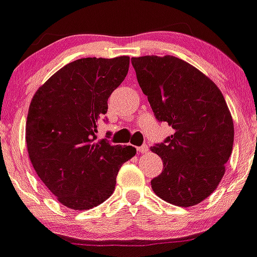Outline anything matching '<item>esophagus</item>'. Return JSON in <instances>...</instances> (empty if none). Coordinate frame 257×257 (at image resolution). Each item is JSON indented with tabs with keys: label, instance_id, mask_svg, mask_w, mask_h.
<instances>
[{
	"label": "esophagus",
	"instance_id": "obj_1",
	"mask_svg": "<svg viewBox=\"0 0 257 257\" xmlns=\"http://www.w3.org/2000/svg\"><path fill=\"white\" fill-rule=\"evenodd\" d=\"M148 149H149V148H148V145H143V147L137 148V150H139L140 153H147Z\"/></svg>",
	"mask_w": 257,
	"mask_h": 257
}]
</instances>
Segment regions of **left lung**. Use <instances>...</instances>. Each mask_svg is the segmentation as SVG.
I'll list each match as a JSON object with an SVG mask.
<instances>
[{"label":"left lung","mask_w":257,"mask_h":257,"mask_svg":"<svg viewBox=\"0 0 257 257\" xmlns=\"http://www.w3.org/2000/svg\"><path fill=\"white\" fill-rule=\"evenodd\" d=\"M154 116L174 133L152 147L164 170L152 189L168 203L191 207L211 195L232 153L233 121L220 89L203 72L172 55L132 58Z\"/></svg>","instance_id":"8db88e82"}]
</instances>
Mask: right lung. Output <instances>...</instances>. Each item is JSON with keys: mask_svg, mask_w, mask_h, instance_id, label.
Returning <instances> with one entry per match:
<instances>
[{"mask_svg": "<svg viewBox=\"0 0 257 257\" xmlns=\"http://www.w3.org/2000/svg\"><path fill=\"white\" fill-rule=\"evenodd\" d=\"M129 70V56L83 58L56 71L31 99L26 145L31 165L60 203L84 211L112 195L131 145L96 141L108 97Z\"/></svg>", "mask_w": 257, "mask_h": 257, "instance_id": "obj_1", "label": "right lung"}]
</instances>
